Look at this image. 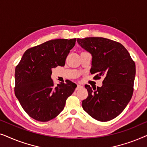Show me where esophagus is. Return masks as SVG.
<instances>
[{"instance_id": "obj_1", "label": "esophagus", "mask_w": 147, "mask_h": 147, "mask_svg": "<svg viewBox=\"0 0 147 147\" xmlns=\"http://www.w3.org/2000/svg\"><path fill=\"white\" fill-rule=\"evenodd\" d=\"M82 88V86H80V85H78L77 86V87H76V90H78L79 89H80V88Z\"/></svg>"}]
</instances>
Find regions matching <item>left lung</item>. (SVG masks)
Listing matches in <instances>:
<instances>
[{
    "mask_svg": "<svg viewBox=\"0 0 147 147\" xmlns=\"http://www.w3.org/2000/svg\"><path fill=\"white\" fill-rule=\"evenodd\" d=\"M78 43L92 56L90 73L104 77L101 87L86 85L88 96L82 108L101 122L115 118L126 107L133 94L136 66L129 53L118 42L103 37L78 39Z\"/></svg>",
    "mask_w": 147,
    "mask_h": 147,
    "instance_id": "obj_1",
    "label": "left lung"
}]
</instances>
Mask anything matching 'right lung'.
<instances>
[{"instance_id":"1","label":"right lung","mask_w":147,"mask_h":147,"mask_svg":"<svg viewBox=\"0 0 147 147\" xmlns=\"http://www.w3.org/2000/svg\"><path fill=\"white\" fill-rule=\"evenodd\" d=\"M76 39L50 40L27 49L15 68V94L22 108L40 122L55 118L77 85L71 81L55 86L52 68L64 66Z\"/></svg>"}]
</instances>
